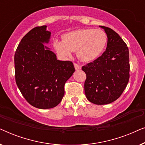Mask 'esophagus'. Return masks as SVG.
I'll list each match as a JSON object with an SVG mask.
<instances>
[{
	"label": "esophagus",
	"mask_w": 145,
	"mask_h": 145,
	"mask_svg": "<svg viewBox=\"0 0 145 145\" xmlns=\"http://www.w3.org/2000/svg\"><path fill=\"white\" fill-rule=\"evenodd\" d=\"M74 68L76 70H80V69H81V67H82L80 65L77 64V63H74Z\"/></svg>",
	"instance_id": "1"
}]
</instances>
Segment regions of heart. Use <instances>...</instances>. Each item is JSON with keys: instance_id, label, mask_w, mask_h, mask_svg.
<instances>
[{"instance_id": "b5f03b06", "label": "heart", "mask_w": 145, "mask_h": 145, "mask_svg": "<svg viewBox=\"0 0 145 145\" xmlns=\"http://www.w3.org/2000/svg\"><path fill=\"white\" fill-rule=\"evenodd\" d=\"M107 43L106 33L100 29H80L63 35V40L55 39L54 47L64 57H70L72 52L83 62L96 60L104 51Z\"/></svg>"}]
</instances>
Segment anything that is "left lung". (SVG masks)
<instances>
[{
    "instance_id": "obj_1",
    "label": "left lung",
    "mask_w": 145,
    "mask_h": 145,
    "mask_svg": "<svg viewBox=\"0 0 145 145\" xmlns=\"http://www.w3.org/2000/svg\"><path fill=\"white\" fill-rule=\"evenodd\" d=\"M108 37L106 51L82 67L86 74L84 92L90 102L110 104L120 98L129 79V53L126 43L110 27L100 25Z\"/></svg>"
}]
</instances>
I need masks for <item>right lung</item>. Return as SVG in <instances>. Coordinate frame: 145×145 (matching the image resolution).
<instances>
[{"label": "right lung", "instance_id": "add662e5", "mask_svg": "<svg viewBox=\"0 0 145 145\" xmlns=\"http://www.w3.org/2000/svg\"><path fill=\"white\" fill-rule=\"evenodd\" d=\"M47 25L26 33L14 55L16 82L27 102L35 108L57 106L65 94V84L75 71L70 61H59L43 43H49Z\"/></svg>", "mask_w": 145, "mask_h": 145}]
</instances>
